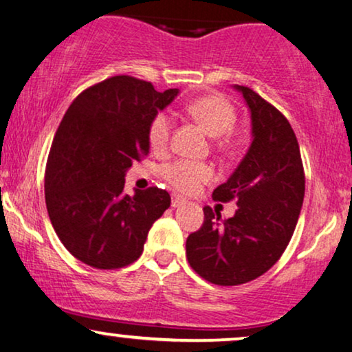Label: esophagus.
I'll return each mask as SVG.
<instances>
[{"instance_id": "obj_1", "label": "esophagus", "mask_w": 352, "mask_h": 352, "mask_svg": "<svg viewBox=\"0 0 352 352\" xmlns=\"http://www.w3.org/2000/svg\"><path fill=\"white\" fill-rule=\"evenodd\" d=\"M184 204H186V199H183V197H179V196H175L171 199L173 208H181V206H184Z\"/></svg>"}]
</instances>
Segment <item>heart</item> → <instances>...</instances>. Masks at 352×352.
Masks as SVG:
<instances>
[{
	"label": "heart",
	"mask_w": 352,
	"mask_h": 352,
	"mask_svg": "<svg viewBox=\"0 0 352 352\" xmlns=\"http://www.w3.org/2000/svg\"><path fill=\"white\" fill-rule=\"evenodd\" d=\"M186 111L196 120L199 125L214 138L217 144L224 150L235 146V140L230 131L237 122V113L234 107L221 95H206V97L194 98L186 105ZM173 117L168 111H160L153 117L148 128V140L153 151H166L171 142ZM163 177L166 183L176 189L177 192L192 194L202 184L214 179V169L210 164L196 163V161L179 160L168 164L163 169Z\"/></svg>",
	"instance_id": "1"
}]
</instances>
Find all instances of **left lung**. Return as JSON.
Returning <instances> with one entry per match:
<instances>
[{"instance_id":"obj_1","label":"left lung","mask_w":352,"mask_h":352,"mask_svg":"<svg viewBox=\"0 0 352 352\" xmlns=\"http://www.w3.org/2000/svg\"><path fill=\"white\" fill-rule=\"evenodd\" d=\"M252 118V143L237 169L214 189L216 201H237L234 217L204 208V224L186 241V257L197 275L221 287L263 275L287 249L305 197L298 140L272 103L243 85Z\"/></svg>"}]
</instances>
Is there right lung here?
<instances>
[{"mask_svg":"<svg viewBox=\"0 0 352 352\" xmlns=\"http://www.w3.org/2000/svg\"><path fill=\"white\" fill-rule=\"evenodd\" d=\"M179 90L115 76L77 95L49 151L44 189L57 237L77 260L100 270L133 263L153 222L171 204L164 189L123 192L133 161L150 151L148 128Z\"/></svg>","mask_w":352,"mask_h":352,"instance_id":"add662e5","label":"right lung"}]
</instances>
